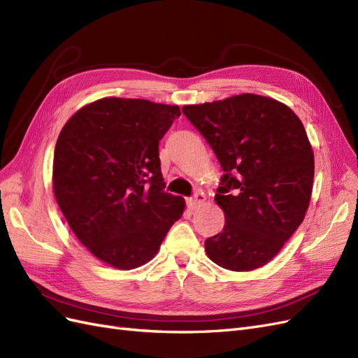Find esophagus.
<instances>
[{"mask_svg": "<svg viewBox=\"0 0 358 358\" xmlns=\"http://www.w3.org/2000/svg\"><path fill=\"white\" fill-rule=\"evenodd\" d=\"M204 200H206L204 192L199 191V192L194 194V197H191V199H188V200H187V204H188V208H189L191 210H194V209L200 208V206L204 203Z\"/></svg>", "mask_w": 358, "mask_h": 358, "instance_id": "1", "label": "esophagus"}]
</instances>
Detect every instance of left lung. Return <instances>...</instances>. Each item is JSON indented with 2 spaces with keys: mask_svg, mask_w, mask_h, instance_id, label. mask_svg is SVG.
<instances>
[{
  "mask_svg": "<svg viewBox=\"0 0 358 358\" xmlns=\"http://www.w3.org/2000/svg\"><path fill=\"white\" fill-rule=\"evenodd\" d=\"M224 170L215 200L225 225L208 257L233 272L268 263L301 224L312 194L313 152L289 107L255 94L183 106Z\"/></svg>",
  "mask_w": 358,
  "mask_h": 358,
  "instance_id": "obj_1",
  "label": "left lung"
}]
</instances>
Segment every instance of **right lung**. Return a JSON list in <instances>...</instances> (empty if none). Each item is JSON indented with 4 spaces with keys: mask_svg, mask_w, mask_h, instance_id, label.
I'll list each match as a JSON object with an SVG mask.
<instances>
[{
    "mask_svg": "<svg viewBox=\"0 0 358 358\" xmlns=\"http://www.w3.org/2000/svg\"><path fill=\"white\" fill-rule=\"evenodd\" d=\"M178 106L103 99L64 125L53 157V192L73 233L101 262L148 263L185 200L164 191L158 145Z\"/></svg>",
    "mask_w": 358,
    "mask_h": 358,
    "instance_id": "add662e5",
    "label": "right lung"
}]
</instances>
